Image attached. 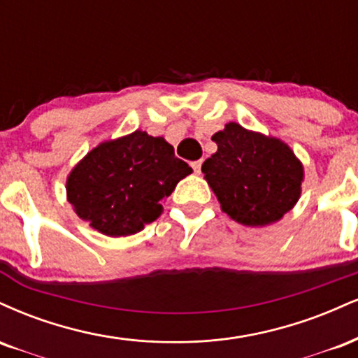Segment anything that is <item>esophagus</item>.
<instances>
[{
    "label": "esophagus",
    "instance_id": "obj_1",
    "mask_svg": "<svg viewBox=\"0 0 358 358\" xmlns=\"http://www.w3.org/2000/svg\"><path fill=\"white\" fill-rule=\"evenodd\" d=\"M191 166H192V169H194L196 174H199V172H201V166H203V161H201V159H199V161L191 162Z\"/></svg>",
    "mask_w": 358,
    "mask_h": 358
}]
</instances>
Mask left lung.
I'll use <instances>...</instances> for the list:
<instances>
[{"label":"left lung","instance_id":"1","mask_svg":"<svg viewBox=\"0 0 358 358\" xmlns=\"http://www.w3.org/2000/svg\"><path fill=\"white\" fill-rule=\"evenodd\" d=\"M217 150L203 164L222 213L251 228L280 221L301 196L303 164L281 138L236 122L213 136Z\"/></svg>","mask_w":358,"mask_h":358}]
</instances>
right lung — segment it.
<instances>
[{
	"label": "right lung",
	"instance_id": "1",
	"mask_svg": "<svg viewBox=\"0 0 358 358\" xmlns=\"http://www.w3.org/2000/svg\"><path fill=\"white\" fill-rule=\"evenodd\" d=\"M191 172L166 138L136 130L94 147L70 171L66 199L99 233L130 236L161 216L166 197Z\"/></svg>",
	"mask_w": 358,
	"mask_h": 358
}]
</instances>
